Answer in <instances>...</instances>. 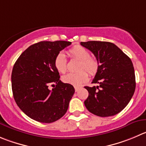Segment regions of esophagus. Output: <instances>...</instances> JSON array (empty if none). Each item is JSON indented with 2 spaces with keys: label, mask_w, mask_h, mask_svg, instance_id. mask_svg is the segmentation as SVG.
<instances>
[{
  "label": "esophagus",
  "mask_w": 146,
  "mask_h": 146,
  "mask_svg": "<svg viewBox=\"0 0 146 146\" xmlns=\"http://www.w3.org/2000/svg\"><path fill=\"white\" fill-rule=\"evenodd\" d=\"M80 88H81L80 87H77V86H75V87H74V90H75L76 92H78L79 90H80Z\"/></svg>",
  "instance_id": "obj_1"
}]
</instances>
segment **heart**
Masks as SVG:
<instances>
[{
	"mask_svg": "<svg viewBox=\"0 0 146 146\" xmlns=\"http://www.w3.org/2000/svg\"><path fill=\"white\" fill-rule=\"evenodd\" d=\"M68 54L72 58L80 60L77 65V70L75 73H69L63 76L62 81L74 86H80L88 80V74L93 75L98 69V61L95 58L91 57L90 54L85 48L81 46H74L68 51ZM54 66L56 70L60 73H65L67 69L66 59L62 52H59L54 59ZM86 70L87 71H85Z\"/></svg>",
	"mask_w": 146,
	"mask_h": 146,
	"instance_id": "1",
	"label": "heart"
}]
</instances>
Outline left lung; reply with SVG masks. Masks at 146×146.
Instances as JSON below:
<instances>
[{
  "label": "left lung",
  "mask_w": 146,
  "mask_h": 146,
  "mask_svg": "<svg viewBox=\"0 0 146 146\" xmlns=\"http://www.w3.org/2000/svg\"><path fill=\"white\" fill-rule=\"evenodd\" d=\"M80 44L94 54L98 63L92 82L98 85L84 87L89 92L84 105L95 115H115L127 106L134 94L135 76L131 59L112 43L90 41Z\"/></svg>",
  "instance_id": "8db88e82"
}]
</instances>
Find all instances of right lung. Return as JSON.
Here are the masks:
<instances>
[{"instance_id": "right-lung-1", "label": "right lung", "mask_w": 146, "mask_h": 146, "mask_svg": "<svg viewBox=\"0 0 146 146\" xmlns=\"http://www.w3.org/2000/svg\"><path fill=\"white\" fill-rule=\"evenodd\" d=\"M70 41H40L26 48L13 66V98L21 110L33 120L51 123L64 115L74 93L72 84L59 80L54 66L56 55ZM54 88L51 90L50 85Z\"/></svg>"}]
</instances>
